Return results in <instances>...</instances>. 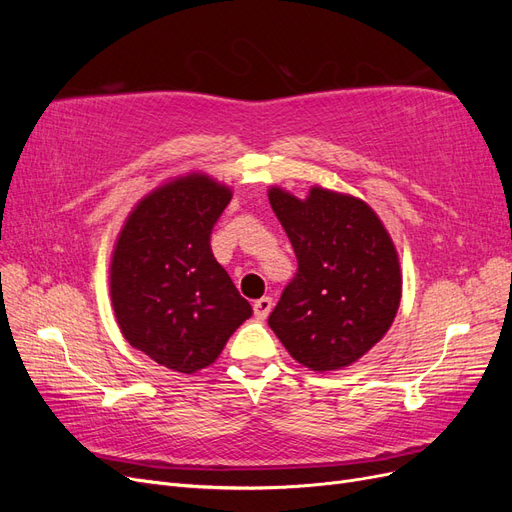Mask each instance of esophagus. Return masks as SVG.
<instances>
[{"label":"esophagus","instance_id":"obj_1","mask_svg":"<svg viewBox=\"0 0 512 512\" xmlns=\"http://www.w3.org/2000/svg\"><path fill=\"white\" fill-rule=\"evenodd\" d=\"M271 307H273L271 297H262V299L254 301V316H256V320H265L269 316V312H271Z\"/></svg>","mask_w":512,"mask_h":512}]
</instances>
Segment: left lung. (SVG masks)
<instances>
[{
	"label": "left lung",
	"instance_id": "8db88e82",
	"mask_svg": "<svg viewBox=\"0 0 512 512\" xmlns=\"http://www.w3.org/2000/svg\"><path fill=\"white\" fill-rule=\"evenodd\" d=\"M269 203L297 256V273L269 316L294 361L342 369L389 331L401 299L389 232L363 200L314 188L299 200L271 188Z\"/></svg>",
	"mask_w": 512,
	"mask_h": 512
}]
</instances>
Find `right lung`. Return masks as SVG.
I'll use <instances>...</instances> for the list:
<instances>
[{"label":"right lung","mask_w":512,"mask_h":512,"mask_svg":"<svg viewBox=\"0 0 512 512\" xmlns=\"http://www.w3.org/2000/svg\"><path fill=\"white\" fill-rule=\"evenodd\" d=\"M230 190L205 175L151 192L123 226L111 262V299L128 342L181 374L211 365L252 316L211 252Z\"/></svg>","instance_id":"1"}]
</instances>
